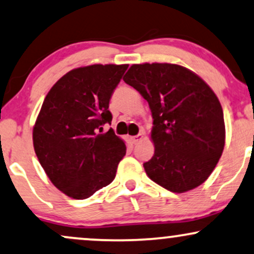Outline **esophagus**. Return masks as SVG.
I'll use <instances>...</instances> for the list:
<instances>
[{
  "mask_svg": "<svg viewBox=\"0 0 254 254\" xmlns=\"http://www.w3.org/2000/svg\"><path fill=\"white\" fill-rule=\"evenodd\" d=\"M142 138H143V133H138V135H137V136L131 137V140H132L133 144H137V143L142 140Z\"/></svg>",
  "mask_w": 254,
  "mask_h": 254,
  "instance_id": "1",
  "label": "esophagus"
}]
</instances>
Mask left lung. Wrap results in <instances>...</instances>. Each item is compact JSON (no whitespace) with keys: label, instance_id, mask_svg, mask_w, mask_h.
<instances>
[{"label":"left lung","instance_id":"1","mask_svg":"<svg viewBox=\"0 0 254 254\" xmlns=\"http://www.w3.org/2000/svg\"><path fill=\"white\" fill-rule=\"evenodd\" d=\"M123 80L148 102L154 119L146 175L174 193L202 185L225 146L224 112L212 88L175 64L132 65Z\"/></svg>","mask_w":254,"mask_h":254}]
</instances>
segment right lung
<instances>
[{"mask_svg": "<svg viewBox=\"0 0 254 254\" xmlns=\"http://www.w3.org/2000/svg\"><path fill=\"white\" fill-rule=\"evenodd\" d=\"M129 65H91L61 77L46 96L33 129L38 160L56 187L77 200L114 181L127 152L111 124L109 103Z\"/></svg>", "mask_w": 254, "mask_h": 254, "instance_id": "1", "label": "right lung"}]
</instances>
